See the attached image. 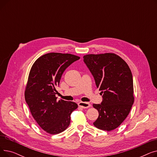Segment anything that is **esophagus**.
<instances>
[{"mask_svg":"<svg viewBox=\"0 0 157 157\" xmlns=\"http://www.w3.org/2000/svg\"><path fill=\"white\" fill-rule=\"evenodd\" d=\"M78 105L83 109H86V108H90V107H91V105H90V103L83 102H79L78 103Z\"/></svg>","mask_w":157,"mask_h":157,"instance_id":"1","label":"esophagus"}]
</instances>
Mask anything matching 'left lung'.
<instances>
[{
	"instance_id": "8db88e82",
	"label": "left lung",
	"mask_w": 157,
	"mask_h": 157,
	"mask_svg": "<svg viewBox=\"0 0 157 157\" xmlns=\"http://www.w3.org/2000/svg\"><path fill=\"white\" fill-rule=\"evenodd\" d=\"M83 61L102 95L101 104H93L99 114L94 125L103 130H113L125 120L134 104L131 71L127 63L114 53L86 55Z\"/></svg>"
}]
</instances>
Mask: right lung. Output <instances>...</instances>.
<instances>
[{
    "label": "right lung",
    "instance_id": "right-lung-1",
    "mask_svg": "<svg viewBox=\"0 0 157 157\" xmlns=\"http://www.w3.org/2000/svg\"><path fill=\"white\" fill-rule=\"evenodd\" d=\"M80 57L71 54L49 53L39 57L30 69L25 98L32 117L46 132L59 134L71 122V114L78 104L63 100L58 101L56 86L62 74Z\"/></svg>",
    "mask_w": 157,
    "mask_h": 157
}]
</instances>
